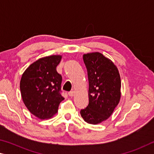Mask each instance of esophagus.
Instances as JSON below:
<instances>
[{
	"label": "esophagus",
	"mask_w": 154,
	"mask_h": 154,
	"mask_svg": "<svg viewBox=\"0 0 154 154\" xmlns=\"http://www.w3.org/2000/svg\"><path fill=\"white\" fill-rule=\"evenodd\" d=\"M68 95L70 97H73V96L74 95V91H70V92H69Z\"/></svg>",
	"instance_id": "34e87169"
}]
</instances>
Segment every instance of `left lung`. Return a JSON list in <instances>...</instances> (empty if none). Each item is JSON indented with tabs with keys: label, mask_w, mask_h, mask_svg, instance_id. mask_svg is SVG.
I'll list each match as a JSON object with an SVG mask.
<instances>
[{
	"label": "left lung",
	"mask_w": 154,
	"mask_h": 154,
	"mask_svg": "<svg viewBox=\"0 0 154 154\" xmlns=\"http://www.w3.org/2000/svg\"><path fill=\"white\" fill-rule=\"evenodd\" d=\"M83 60L87 69L89 103L80 114L85 122L97 125L108 119L119 103L120 75L116 65L100 53L84 54Z\"/></svg>",
	"instance_id": "1"
}]
</instances>
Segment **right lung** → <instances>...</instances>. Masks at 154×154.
<instances>
[{
	"label": "right lung",
	"instance_id": "1",
	"mask_svg": "<svg viewBox=\"0 0 154 154\" xmlns=\"http://www.w3.org/2000/svg\"><path fill=\"white\" fill-rule=\"evenodd\" d=\"M61 58V55H51L38 59L21 76L20 91L23 103L39 119L52 118L64 99L60 94L62 77L56 69Z\"/></svg>",
	"mask_w": 154,
	"mask_h": 154
}]
</instances>
